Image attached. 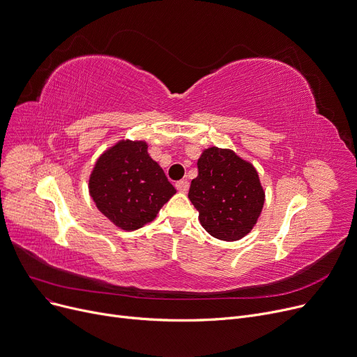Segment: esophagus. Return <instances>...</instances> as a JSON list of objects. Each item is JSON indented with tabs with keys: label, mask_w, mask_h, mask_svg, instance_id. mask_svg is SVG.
I'll return each instance as SVG.
<instances>
[{
	"label": "esophagus",
	"mask_w": 357,
	"mask_h": 357,
	"mask_svg": "<svg viewBox=\"0 0 357 357\" xmlns=\"http://www.w3.org/2000/svg\"><path fill=\"white\" fill-rule=\"evenodd\" d=\"M175 186H176V190L179 191V192H186L190 190V182L186 181V179H181V181H178L176 183H175Z\"/></svg>",
	"instance_id": "1"
}]
</instances>
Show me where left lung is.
<instances>
[{
    "label": "left lung",
    "mask_w": 357,
    "mask_h": 357,
    "mask_svg": "<svg viewBox=\"0 0 357 357\" xmlns=\"http://www.w3.org/2000/svg\"><path fill=\"white\" fill-rule=\"evenodd\" d=\"M188 198L213 237L234 241L256 224L265 202L256 169L227 149L211 147L198 159Z\"/></svg>",
    "instance_id": "8db88e82"
}]
</instances>
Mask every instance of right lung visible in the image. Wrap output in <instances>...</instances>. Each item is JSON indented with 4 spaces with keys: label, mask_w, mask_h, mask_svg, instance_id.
<instances>
[{
    "label": "right lung",
    "mask_w": 357,
    "mask_h": 357,
    "mask_svg": "<svg viewBox=\"0 0 357 357\" xmlns=\"http://www.w3.org/2000/svg\"><path fill=\"white\" fill-rule=\"evenodd\" d=\"M175 192L144 142L117 143L98 159L89 178L97 208L127 231L152 221Z\"/></svg>",
    "instance_id": "1"
}]
</instances>
